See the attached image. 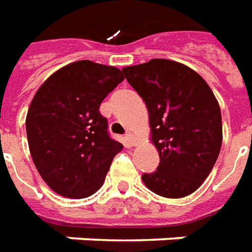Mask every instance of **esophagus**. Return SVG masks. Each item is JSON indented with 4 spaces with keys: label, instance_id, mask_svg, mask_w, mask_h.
<instances>
[{
    "label": "esophagus",
    "instance_id": "34e87169",
    "mask_svg": "<svg viewBox=\"0 0 252 252\" xmlns=\"http://www.w3.org/2000/svg\"><path fill=\"white\" fill-rule=\"evenodd\" d=\"M125 138L129 142V145H135V137L131 134V133H126V134H125Z\"/></svg>",
    "mask_w": 252,
    "mask_h": 252
}]
</instances>
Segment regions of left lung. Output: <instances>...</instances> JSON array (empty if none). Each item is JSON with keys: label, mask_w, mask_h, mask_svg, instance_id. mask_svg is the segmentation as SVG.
Here are the masks:
<instances>
[{"label": "left lung", "mask_w": 252, "mask_h": 252, "mask_svg": "<svg viewBox=\"0 0 252 252\" xmlns=\"http://www.w3.org/2000/svg\"><path fill=\"white\" fill-rule=\"evenodd\" d=\"M145 101L160 164L142 175L145 186L165 198L197 190L215 165L222 141L220 106L198 73L179 62L151 60L122 69Z\"/></svg>", "instance_id": "8db88e82"}]
</instances>
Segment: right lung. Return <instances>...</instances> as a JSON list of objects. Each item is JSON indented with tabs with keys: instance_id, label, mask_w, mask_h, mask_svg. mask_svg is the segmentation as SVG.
Listing matches in <instances>:
<instances>
[{
	"instance_id": "right-lung-1",
	"label": "right lung",
	"mask_w": 252,
	"mask_h": 252,
	"mask_svg": "<svg viewBox=\"0 0 252 252\" xmlns=\"http://www.w3.org/2000/svg\"><path fill=\"white\" fill-rule=\"evenodd\" d=\"M123 78L114 66L77 61L37 89L27 114L28 145L40 176L60 195L94 194L123 148L111 138L107 118L99 111Z\"/></svg>"
}]
</instances>
